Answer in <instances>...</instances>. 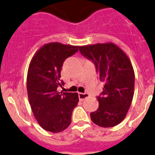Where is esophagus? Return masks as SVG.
<instances>
[{
	"mask_svg": "<svg viewBox=\"0 0 155 155\" xmlns=\"http://www.w3.org/2000/svg\"><path fill=\"white\" fill-rule=\"evenodd\" d=\"M89 94L87 93H79V98H80V101H83V100L86 99L89 97Z\"/></svg>",
	"mask_w": 155,
	"mask_h": 155,
	"instance_id": "esophagus-1",
	"label": "esophagus"
}]
</instances>
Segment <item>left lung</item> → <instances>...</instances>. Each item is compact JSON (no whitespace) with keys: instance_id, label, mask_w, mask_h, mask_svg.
<instances>
[{"instance_id":"8db88e82","label":"left lung","mask_w":155,"mask_h":155,"mask_svg":"<svg viewBox=\"0 0 155 155\" xmlns=\"http://www.w3.org/2000/svg\"><path fill=\"white\" fill-rule=\"evenodd\" d=\"M84 58L93 62L98 78L105 84L97 96L99 106L91 113L97 125L111 128L124 119L132 104L135 87V73L130 60L114 43L80 46Z\"/></svg>"}]
</instances>
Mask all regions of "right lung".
Here are the masks:
<instances>
[{"instance_id": "1", "label": "right lung", "mask_w": 155, "mask_h": 155, "mask_svg": "<svg viewBox=\"0 0 155 155\" xmlns=\"http://www.w3.org/2000/svg\"><path fill=\"white\" fill-rule=\"evenodd\" d=\"M79 49V46L51 42L35 53L27 72V88L30 105L41 128L57 133L71 124V113L77 106V93L59 92L64 85L61 80L64 61Z\"/></svg>"}]
</instances>
